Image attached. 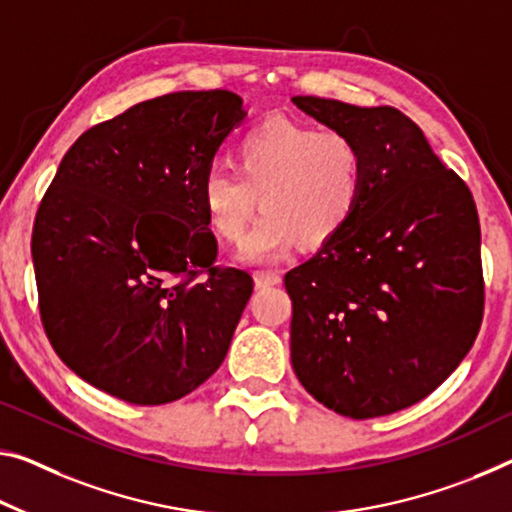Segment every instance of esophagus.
<instances>
[{"label":"esophagus","instance_id":"34e87169","mask_svg":"<svg viewBox=\"0 0 512 512\" xmlns=\"http://www.w3.org/2000/svg\"><path fill=\"white\" fill-rule=\"evenodd\" d=\"M254 283L258 290L277 286V283H281V274L279 272H254Z\"/></svg>","mask_w":512,"mask_h":512}]
</instances>
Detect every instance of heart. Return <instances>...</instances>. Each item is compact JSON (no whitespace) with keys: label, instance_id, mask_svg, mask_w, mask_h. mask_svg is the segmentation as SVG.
<instances>
[{"label":"heart","instance_id":"b5f03b06","mask_svg":"<svg viewBox=\"0 0 512 512\" xmlns=\"http://www.w3.org/2000/svg\"><path fill=\"white\" fill-rule=\"evenodd\" d=\"M233 171L212 169L199 203L217 238L240 242L261 201L265 210L242 245V261L267 263L300 242L318 249L348 229L366 190V160L352 137L290 119L251 128L233 153Z\"/></svg>","mask_w":512,"mask_h":512}]
</instances>
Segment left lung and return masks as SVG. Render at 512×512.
Segmentation results:
<instances>
[{
    "label": "left lung",
    "mask_w": 512,
    "mask_h": 512,
    "mask_svg": "<svg viewBox=\"0 0 512 512\" xmlns=\"http://www.w3.org/2000/svg\"><path fill=\"white\" fill-rule=\"evenodd\" d=\"M293 102L355 139L366 160L355 219L283 279L293 371L318 403L350 419L405 410L458 368L481 329L474 196L396 107Z\"/></svg>",
    "instance_id": "8db88e82"
}]
</instances>
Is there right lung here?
Returning <instances> with one entry per match:
<instances>
[{
    "label": "right lung",
    "instance_id": "right-lung-1",
    "mask_svg": "<svg viewBox=\"0 0 512 512\" xmlns=\"http://www.w3.org/2000/svg\"><path fill=\"white\" fill-rule=\"evenodd\" d=\"M245 116L224 89L139 102L86 130L47 187L31 233L45 334L109 396L171 403L229 352L254 281L210 267L217 240L199 190Z\"/></svg>",
    "mask_w": 512,
    "mask_h": 512
}]
</instances>
